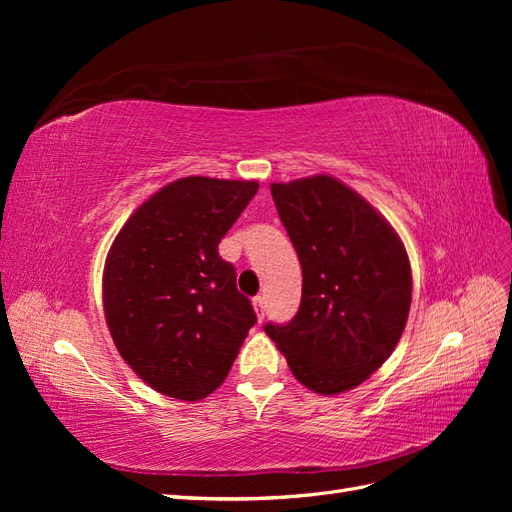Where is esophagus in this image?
I'll list each match as a JSON object with an SVG mask.
<instances>
[{
  "instance_id": "obj_1",
  "label": "esophagus",
  "mask_w": 512,
  "mask_h": 512,
  "mask_svg": "<svg viewBox=\"0 0 512 512\" xmlns=\"http://www.w3.org/2000/svg\"><path fill=\"white\" fill-rule=\"evenodd\" d=\"M265 297H254V312L258 316V320L265 318Z\"/></svg>"
}]
</instances>
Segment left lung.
I'll list each match as a JSON object with an SVG mask.
<instances>
[{
	"label": "left lung",
	"mask_w": 512,
	"mask_h": 512,
	"mask_svg": "<svg viewBox=\"0 0 512 512\" xmlns=\"http://www.w3.org/2000/svg\"><path fill=\"white\" fill-rule=\"evenodd\" d=\"M303 269L299 312L265 331L303 386L337 395L365 382L404 333L412 273L393 226L346 183L314 175L271 183Z\"/></svg>",
	"instance_id": "left-lung-1"
}]
</instances>
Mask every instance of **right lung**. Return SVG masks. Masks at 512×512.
<instances>
[{"mask_svg": "<svg viewBox=\"0 0 512 512\" xmlns=\"http://www.w3.org/2000/svg\"><path fill=\"white\" fill-rule=\"evenodd\" d=\"M258 181L183 177L138 207L106 256L108 331L134 374L198 401L228 376L256 314L218 245Z\"/></svg>", "mask_w": 512, "mask_h": 512, "instance_id": "right-lung-1", "label": "right lung"}]
</instances>
